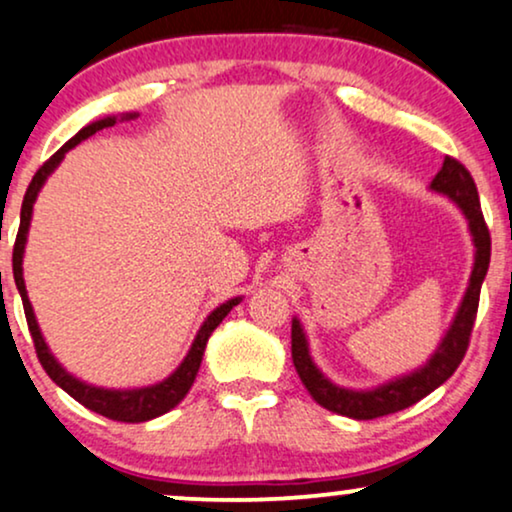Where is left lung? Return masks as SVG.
I'll return each instance as SVG.
<instances>
[{
  "instance_id": "8db88e82",
  "label": "left lung",
  "mask_w": 512,
  "mask_h": 512,
  "mask_svg": "<svg viewBox=\"0 0 512 512\" xmlns=\"http://www.w3.org/2000/svg\"><path fill=\"white\" fill-rule=\"evenodd\" d=\"M432 189H437L441 194H449L456 204L463 208L465 218L470 220V232L475 239L477 256H475V268L470 275V287L465 292L463 304L458 308L456 320H453L449 334L444 337V342L437 349V353L430 358V363L425 368H420L413 375L401 377V380L384 384L372 391H351L334 387L330 380H325L323 372L315 368L311 356H308V344L304 332H301L299 320L292 323V361L294 368L299 372L301 382L308 389V394L313 396L320 406L332 410L337 415H346L353 420H375L382 415L399 413V410L413 406L420 399H425L427 394H432L439 384H444L449 377L456 372L460 361L465 358V351L470 346L472 327H475L477 318V306H479V292H482L484 275L489 270V258H491V235L489 227L484 223L482 206H479V194L477 185L472 180L470 170L463 166L453 156H446L444 166L432 180Z\"/></svg>"
}]
</instances>
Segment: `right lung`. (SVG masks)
Segmentation results:
<instances>
[{
	"mask_svg": "<svg viewBox=\"0 0 512 512\" xmlns=\"http://www.w3.org/2000/svg\"><path fill=\"white\" fill-rule=\"evenodd\" d=\"M113 123H116V118H104V121L87 125V128H82L78 135L73 137V140H68L59 151H56L54 156H49V159L44 161L40 168H37V173L33 175V180H30L28 189H25L23 206H21V225H18V235H16V242H14V280H16L18 292H21L25 320H28L30 337H33L35 353H37V358H40L44 372H47V375L52 377V380L59 384L63 391H66V394H71L75 401L82 403L85 408L94 410V413L104 415V418L118 420V422H147L151 418H159V415L168 413L170 408H175L182 399H185L187 391L192 389L194 377H197V372H199V365H201V358H204V349H206L208 337H211V332L216 330L220 323H223V318L227 313H230V308L239 304V299L227 301V304L216 308V311L208 315L206 323L201 325L197 339H194L192 349H189V353H187V358L182 361L180 368L175 370L166 382L156 384V387L135 389V391H109V389L90 387V384H82L80 380H75V377L68 375V372L54 361V356L49 353L47 344H44L40 327H37V323H35L33 308H30V301H28V292H25L23 268H21L23 249H25V235H28L30 216H33V204H35L37 192H40L42 182L47 180V175L52 173L56 166H59L63 154H66L68 149H73L75 144L87 140V137L94 135L97 130L111 128Z\"/></svg>",
	"mask_w": 512,
	"mask_h": 512,
	"instance_id": "obj_1",
	"label": "right lung"
}]
</instances>
